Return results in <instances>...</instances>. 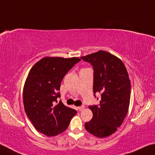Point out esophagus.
Instances as JSON below:
<instances>
[{"instance_id": "esophagus-1", "label": "esophagus", "mask_w": 155, "mask_h": 155, "mask_svg": "<svg viewBox=\"0 0 155 155\" xmlns=\"http://www.w3.org/2000/svg\"><path fill=\"white\" fill-rule=\"evenodd\" d=\"M78 110H80V111H82V109H84V105H82V106H80V107H78Z\"/></svg>"}]
</instances>
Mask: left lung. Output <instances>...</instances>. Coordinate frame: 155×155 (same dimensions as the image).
I'll use <instances>...</instances> for the list:
<instances>
[{
	"label": "left lung",
	"instance_id": "8db88e82",
	"mask_svg": "<svg viewBox=\"0 0 155 155\" xmlns=\"http://www.w3.org/2000/svg\"><path fill=\"white\" fill-rule=\"evenodd\" d=\"M81 59L94 66V92L101 94L98 105L89 107L93 118L85 123V129L97 138L107 137L127 116L131 95L129 74L122 60L108 52L99 51Z\"/></svg>",
	"mask_w": 155,
	"mask_h": 155
}]
</instances>
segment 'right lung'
<instances>
[{"mask_svg":"<svg viewBox=\"0 0 155 155\" xmlns=\"http://www.w3.org/2000/svg\"><path fill=\"white\" fill-rule=\"evenodd\" d=\"M80 58L44 57L31 68L23 90L25 114L38 132L54 137L67 129L77 111L64 105L60 96V84L66 73Z\"/></svg>","mask_w":155,"mask_h":155,"instance_id":"right-lung-1","label":"right lung"}]
</instances>
